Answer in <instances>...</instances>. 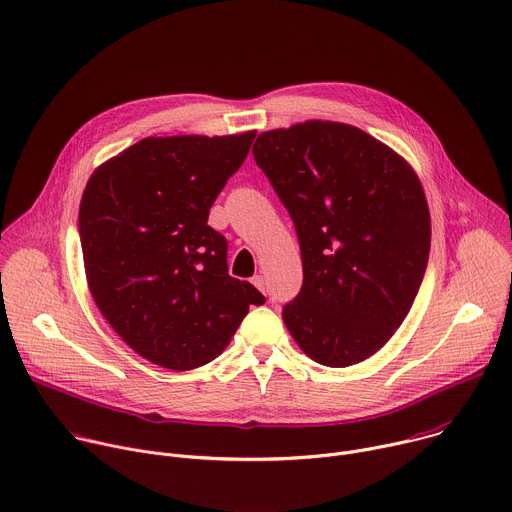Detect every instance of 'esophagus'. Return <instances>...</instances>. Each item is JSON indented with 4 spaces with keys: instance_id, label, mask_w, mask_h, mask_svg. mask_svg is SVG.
<instances>
[{
    "instance_id": "obj_1",
    "label": "esophagus",
    "mask_w": 512,
    "mask_h": 512,
    "mask_svg": "<svg viewBox=\"0 0 512 512\" xmlns=\"http://www.w3.org/2000/svg\"><path fill=\"white\" fill-rule=\"evenodd\" d=\"M251 281H253V285H255L257 289L265 291V277H263V275H255Z\"/></svg>"
}]
</instances>
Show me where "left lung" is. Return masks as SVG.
Instances as JSON below:
<instances>
[{"instance_id": "left-lung-1", "label": "left lung", "mask_w": 512, "mask_h": 512, "mask_svg": "<svg viewBox=\"0 0 512 512\" xmlns=\"http://www.w3.org/2000/svg\"><path fill=\"white\" fill-rule=\"evenodd\" d=\"M296 225L304 283L283 322L324 367H350L383 348L409 314L431 243L413 168L362 129L306 121L253 145Z\"/></svg>"}]
</instances>
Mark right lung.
Listing matches in <instances>:
<instances>
[{"label": "right lung", "mask_w": 512, "mask_h": 512, "mask_svg": "<svg viewBox=\"0 0 512 512\" xmlns=\"http://www.w3.org/2000/svg\"><path fill=\"white\" fill-rule=\"evenodd\" d=\"M255 135L145 137L101 164L83 192L91 296L125 344L164 369L214 360L249 306L265 304L257 287L229 275L227 239L208 225Z\"/></svg>", "instance_id": "add662e5"}]
</instances>
